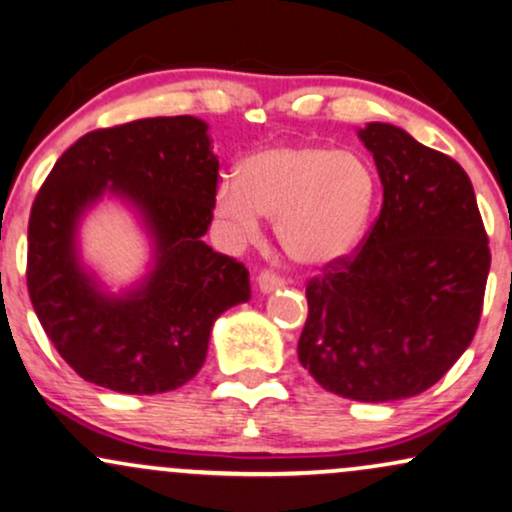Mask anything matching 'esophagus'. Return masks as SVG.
I'll return each instance as SVG.
<instances>
[{
	"mask_svg": "<svg viewBox=\"0 0 512 512\" xmlns=\"http://www.w3.org/2000/svg\"><path fill=\"white\" fill-rule=\"evenodd\" d=\"M281 286H286V281L272 272H262L260 276H257V288H260V293H272Z\"/></svg>",
	"mask_w": 512,
	"mask_h": 512,
	"instance_id": "obj_1",
	"label": "esophagus"
}]
</instances>
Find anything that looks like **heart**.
Returning <instances> with one entry per match:
<instances>
[{"mask_svg":"<svg viewBox=\"0 0 512 512\" xmlns=\"http://www.w3.org/2000/svg\"><path fill=\"white\" fill-rule=\"evenodd\" d=\"M374 202L377 176L367 159L317 143L262 147L214 190L226 236L252 243L262 217L272 219L283 252L310 269L334 267L360 248Z\"/></svg>","mask_w":512,"mask_h":512,"instance_id":"b5f03b06","label":"heart"}]
</instances>
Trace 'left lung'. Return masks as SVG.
Returning a JSON list of instances; mask_svg holds the SVG:
<instances>
[{
    "mask_svg": "<svg viewBox=\"0 0 512 512\" xmlns=\"http://www.w3.org/2000/svg\"><path fill=\"white\" fill-rule=\"evenodd\" d=\"M384 205L360 250L307 283L300 365L336 396L386 403L434 386L472 343L491 267L470 176L393 123L357 131Z\"/></svg>",
    "mask_w": 512,
    "mask_h": 512,
    "instance_id": "1",
    "label": "left lung"
}]
</instances>
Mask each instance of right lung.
Returning a JSON list of instances; mask_svg holds the SVG:
<instances>
[{
  "instance_id": "add662e5",
  "label": "right lung",
  "mask_w": 512,
  "mask_h": 512,
  "mask_svg": "<svg viewBox=\"0 0 512 512\" xmlns=\"http://www.w3.org/2000/svg\"><path fill=\"white\" fill-rule=\"evenodd\" d=\"M219 159L195 116H157L76 140L42 183L28 221V293L78 377L109 391H174L200 372L219 315L250 300L243 264L202 240ZM121 201L151 245L146 274L112 292L82 260L79 226Z\"/></svg>"
}]
</instances>
